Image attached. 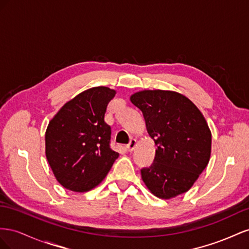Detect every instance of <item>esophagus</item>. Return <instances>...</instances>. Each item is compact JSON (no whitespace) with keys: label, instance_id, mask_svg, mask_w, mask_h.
Instances as JSON below:
<instances>
[{"label":"esophagus","instance_id":"1","mask_svg":"<svg viewBox=\"0 0 249 249\" xmlns=\"http://www.w3.org/2000/svg\"><path fill=\"white\" fill-rule=\"evenodd\" d=\"M136 146H137V140L136 139H131L130 142H129V144H127L126 148H127V150H128V151H132Z\"/></svg>","mask_w":249,"mask_h":249}]
</instances>
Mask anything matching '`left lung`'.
Wrapping results in <instances>:
<instances>
[{
  "instance_id": "1",
  "label": "left lung",
  "mask_w": 249,
  "mask_h": 249,
  "mask_svg": "<svg viewBox=\"0 0 249 249\" xmlns=\"http://www.w3.org/2000/svg\"><path fill=\"white\" fill-rule=\"evenodd\" d=\"M143 112L158 149L149 168L141 170L151 193L169 199L190 190L208 166L212 134L207 121L187 97L172 90H142L130 97Z\"/></svg>"
}]
</instances>
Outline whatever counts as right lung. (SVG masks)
<instances>
[{"label":"right lung","mask_w":249,"mask_h":249,"mask_svg":"<svg viewBox=\"0 0 249 249\" xmlns=\"http://www.w3.org/2000/svg\"><path fill=\"white\" fill-rule=\"evenodd\" d=\"M116 90L96 87L67 102L50 121L46 156L56 179L73 192H88L107 175L119 153L110 148L106 108Z\"/></svg>","instance_id":"right-lung-1"}]
</instances>
